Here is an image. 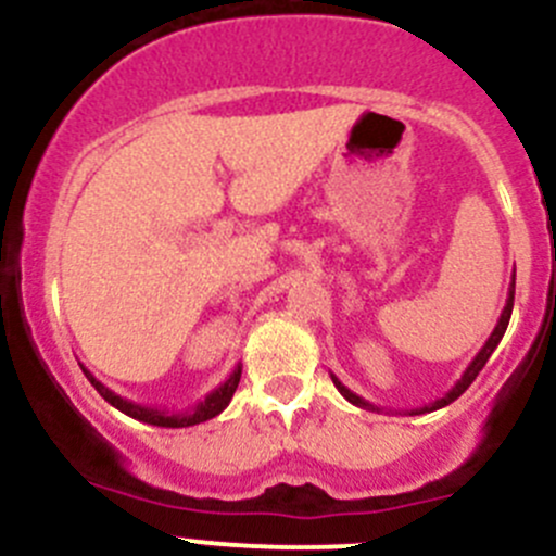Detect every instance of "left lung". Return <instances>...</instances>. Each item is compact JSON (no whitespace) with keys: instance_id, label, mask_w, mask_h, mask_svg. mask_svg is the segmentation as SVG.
<instances>
[{"instance_id":"obj_1","label":"left lung","mask_w":556,"mask_h":556,"mask_svg":"<svg viewBox=\"0 0 556 556\" xmlns=\"http://www.w3.org/2000/svg\"><path fill=\"white\" fill-rule=\"evenodd\" d=\"M510 311H514V283H510L508 300H505V307H503V313H500L497 324H494L492 334H489V340H486V343L481 345V351H478V354H476V359H472L470 365H467V370L463 372V378H459V381L454 383V387L448 389V392L443 394L441 400H435V403L425 405V408H414V410H410V416H416V414H430V410L446 408L448 403H454V400H457L459 394H463L465 389L470 387L472 381H476V376H478V372L483 370V365H486V359H489V356H492V351L497 349V343H500V340H503L505 329H508V321H510ZM332 381H334V387H338V392L343 394V397L349 400V403H354L356 408H367V410H383V408H378V405L367 403V400H365V397H359V394H356V392H351V389H349V387H343V383H340L338 378H334V376H332Z\"/></svg>"}]
</instances>
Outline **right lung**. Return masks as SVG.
Here are the masks:
<instances>
[{
	"instance_id": "right-lung-1",
	"label": "right lung",
	"mask_w": 556,
	"mask_h": 556,
	"mask_svg": "<svg viewBox=\"0 0 556 556\" xmlns=\"http://www.w3.org/2000/svg\"><path fill=\"white\" fill-rule=\"evenodd\" d=\"M84 372H86V378L91 381V387L97 389V392L102 394V397L108 400L113 408H118L121 414L131 416V419L146 421V425H153V427H194V425H202V421L213 419V416H218L224 408H227L229 400H232V394H235V389H238V383H240V372H243V367L240 365L235 367L222 387H216L211 394H205V400L197 405H191L189 410H162V408H148V405L131 403V400L121 397V394H115L113 389L104 387L102 381H97V378H93L86 367H84Z\"/></svg>"
}]
</instances>
